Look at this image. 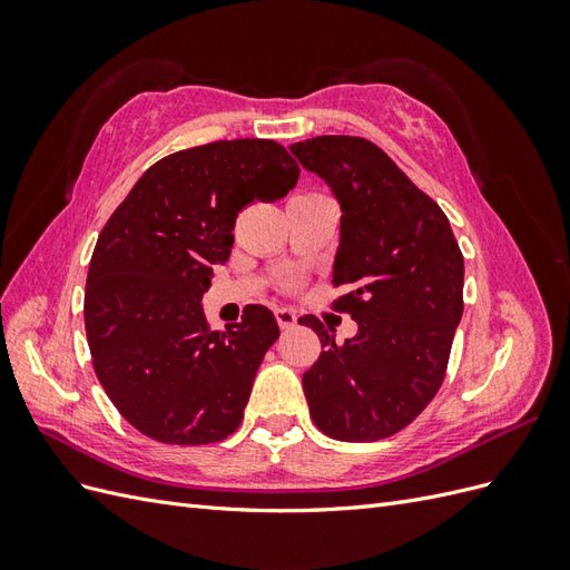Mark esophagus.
Wrapping results in <instances>:
<instances>
[{"instance_id":"1","label":"esophagus","mask_w":570,"mask_h":570,"mask_svg":"<svg viewBox=\"0 0 570 570\" xmlns=\"http://www.w3.org/2000/svg\"><path fill=\"white\" fill-rule=\"evenodd\" d=\"M275 321H278L283 331H289V327L297 325V314L292 308H275Z\"/></svg>"}]
</instances>
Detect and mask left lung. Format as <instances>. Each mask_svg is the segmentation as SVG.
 Wrapping results in <instances>:
<instances>
[{
    "label": "left lung",
    "mask_w": 570,
    "mask_h": 570,
    "mask_svg": "<svg viewBox=\"0 0 570 570\" xmlns=\"http://www.w3.org/2000/svg\"><path fill=\"white\" fill-rule=\"evenodd\" d=\"M340 202L335 312L358 331L335 344L304 316L323 352L302 377L321 433L375 442L400 433L438 394L463 314V256L444 212L364 137L321 135L292 145Z\"/></svg>",
    "instance_id": "left-lung-1"
}]
</instances>
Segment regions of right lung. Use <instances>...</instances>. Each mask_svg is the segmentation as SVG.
<instances>
[{"instance_id":"add662e5","label":"right lung","mask_w":570,"mask_h":570,"mask_svg":"<svg viewBox=\"0 0 570 570\" xmlns=\"http://www.w3.org/2000/svg\"><path fill=\"white\" fill-rule=\"evenodd\" d=\"M273 140H220L149 166L99 233L85 285L95 373L142 435L209 444L235 433L254 375L281 331L266 306L212 331L202 312L237 214L297 185Z\"/></svg>"}]
</instances>
